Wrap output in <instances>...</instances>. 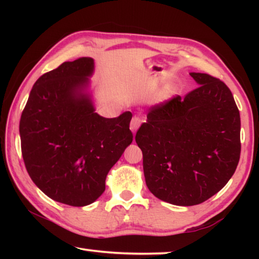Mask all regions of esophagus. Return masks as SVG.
I'll return each instance as SVG.
<instances>
[{
    "instance_id": "34e87169",
    "label": "esophagus",
    "mask_w": 259,
    "mask_h": 259,
    "mask_svg": "<svg viewBox=\"0 0 259 259\" xmlns=\"http://www.w3.org/2000/svg\"><path fill=\"white\" fill-rule=\"evenodd\" d=\"M140 123H142V120H140L139 116H134L133 119H131V122H130V129L131 131H133L134 134H136V131L138 130V128L140 126Z\"/></svg>"
}]
</instances>
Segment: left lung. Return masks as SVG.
Listing matches in <instances>:
<instances>
[{
  "instance_id": "left-lung-1",
  "label": "left lung",
  "mask_w": 259,
  "mask_h": 259,
  "mask_svg": "<svg viewBox=\"0 0 259 259\" xmlns=\"http://www.w3.org/2000/svg\"><path fill=\"white\" fill-rule=\"evenodd\" d=\"M191 76L199 87L150 108L136 134L148 190L184 207L221 191L241 153L240 113L229 87L205 73Z\"/></svg>"
}]
</instances>
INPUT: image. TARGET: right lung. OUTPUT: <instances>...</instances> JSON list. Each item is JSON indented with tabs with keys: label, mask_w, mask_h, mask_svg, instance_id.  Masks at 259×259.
<instances>
[{
	"label": "right lung",
	"mask_w": 259,
	"mask_h": 259,
	"mask_svg": "<svg viewBox=\"0 0 259 259\" xmlns=\"http://www.w3.org/2000/svg\"><path fill=\"white\" fill-rule=\"evenodd\" d=\"M94 59L65 61L43 74L21 113V154L35 185L57 202L84 207L105 191L112 166L133 142L131 112L106 119L82 91Z\"/></svg>",
	"instance_id": "obj_1"
}]
</instances>
